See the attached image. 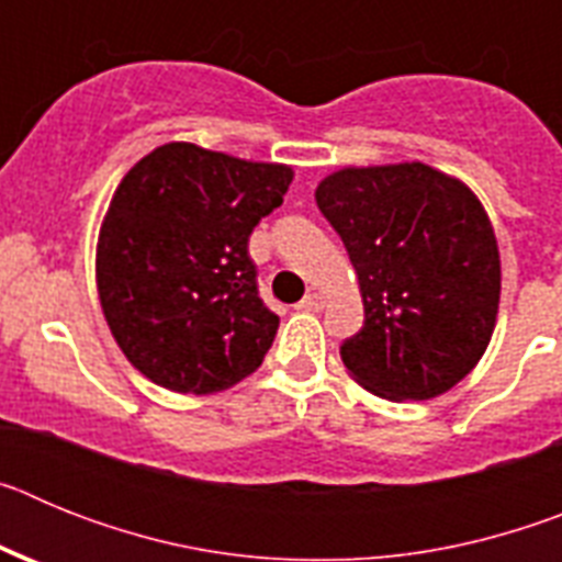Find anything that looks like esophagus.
<instances>
[{"mask_svg": "<svg viewBox=\"0 0 562 562\" xmlns=\"http://www.w3.org/2000/svg\"><path fill=\"white\" fill-rule=\"evenodd\" d=\"M324 295L321 292H306V297L301 301V310H310V312H321L324 310Z\"/></svg>", "mask_w": 562, "mask_h": 562, "instance_id": "34e87169", "label": "esophagus"}]
</instances>
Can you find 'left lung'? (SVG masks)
Returning <instances> with one entry per match:
<instances>
[{"label":"left lung","mask_w":562,"mask_h":562,"mask_svg":"<svg viewBox=\"0 0 562 562\" xmlns=\"http://www.w3.org/2000/svg\"><path fill=\"white\" fill-rule=\"evenodd\" d=\"M366 321L340 357L382 400H434L475 369L501 297L498 241L464 182L425 162L342 168L315 191Z\"/></svg>","instance_id":"8db88e82"}]
</instances>
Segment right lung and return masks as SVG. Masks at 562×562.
<instances>
[{
	"label": "right lung",
	"instance_id": "1",
	"mask_svg": "<svg viewBox=\"0 0 562 562\" xmlns=\"http://www.w3.org/2000/svg\"><path fill=\"white\" fill-rule=\"evenodd\" d=\"M292 168L166 143L126 173L98 236V295L134 369L177 394H213L261 366L278 315L247 241Z\"/></svg>",
	"mask_w": 562,
	"mask_h": 562
}]
</instances>
